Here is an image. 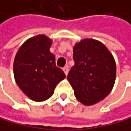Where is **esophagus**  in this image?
Masks as SVG:
<instances>
[{
    "label": "esophagus",
    "instance_id": "esophagus-1",
    "mask_svg": "<svg viewBox=\"0 0 131 131\" xmlns=\"http://www.w3.org/2000/svg\"><path fill=\"white\" fill-rule=\"evenodd\" d=\"M63 71H64V73H65V75H68V66H66V67H64L63 68Z\"/></svg>",
    "mask_w": 131,
    "mask_h": 131
}]
</instances>
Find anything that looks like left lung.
Returning <instances> with one entry per match:
<instances>
[{
	"label": "left lung",
	"instance_id": "obj_1",
	"mask_svg": "<svg viewBox=\"0 0 131 131\" xmlns=\"http://www.w3.org/2000/svg\"><path fill=\"white\" fill-rule=\"evenodd\" d=\"M75 65L68 75L75 98L86 106L103 100L115 82L116 63L104 44L94 39H83L73 47Z\"/></svg>",
	"mask_w": 131,
	"mask_h": 131
}]
</instances>
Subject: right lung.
Wrapping results in <instances>:
<instances>
[{
  "instance_id": "obj_1",
  "label": "right lung",
  "mask_w": 131,
  "mask_h": 131,
  "mask_svg": "<svg viewBox=\"0 0 131 131\" xmlns=\"http://www.w3.org/2000/svg\"><path fill=\"white\" fill-rule=\"evenodd\" d=\"M51 43L45 35L33 36L20 47L14 59L16 83L24 94L36 102L49 99L56 85L66 77L56 66L55 56L50 51Z\"/></svg>"
}]
</instances>
